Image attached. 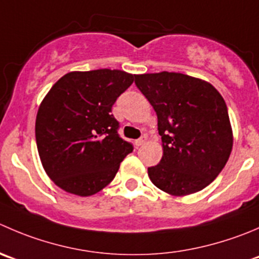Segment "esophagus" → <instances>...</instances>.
I'll return each instance as SVG.
<instances>
[{
  "instance_id": "esophagus-1",
  "label": "esophagus",
  "mask_w": 259,
  "mask_h": 259,
  "mask_svg": "<svg viewBox=\"0 0 259 259\" xmlns=\"http://www.w3.org/2000/svg\"><path fill=\"white\" fill-rule=\"evenodd\" d=\"M145 142H147V135H143L142 138H139V139L135 140V145H137V147H140V145L144 144Z\"/></svg>"
}]
</instances>
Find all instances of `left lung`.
<instances>
[{
    "instance_id": "left-lung-1",
    "label": "left lung",
    "mask_w": 259,
    "mask_h": 259,
    "mask_svg": "<svg viewBox=\"0 0 259 259\" xmlns=\"http://www.w3.org/2000/svg\"><path fill=\"white\" fill-rule=\"evenodd\" d=\"M135 84L157 114L163 143L159 164L148 168L150 181L173 196L209 186L233 148L222 95L209 82L175 72L138 74Z\"/></svg>"
}]
</instances>
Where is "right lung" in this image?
Listing matches in <instances>:
<instances>
[{
  "instance_id": "right-lung-1",
  "label": "right lung",
  "mask_w": 259,
  "mask_h": 259,
  "mask_svg": "<svg viewBox=\"0 0 259 259\" xmlns=\"http://www.w3.org/2000/svg\"><path fill=\"white\" fill-rule=\"evenodd\" d=\"M134 77L117 69L71 72L44 97L35 138L42 167L58 187L91 196L114 180L133 144L117 134L111 109Z\"/></svg>"
}]
</instances>
